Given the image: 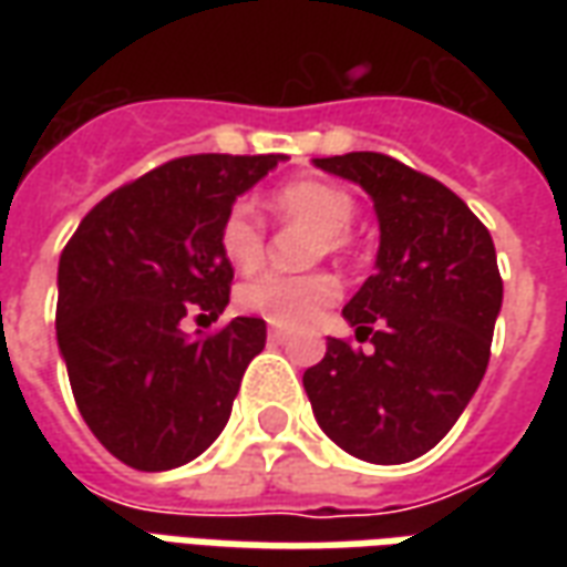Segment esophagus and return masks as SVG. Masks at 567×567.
<instances>
[{
	"label": "esophagus",
	"mask_w": 567,
	"mask_h": 567,
	"mask_svg": "<svg viewBox=\"0 0 567 567\" xmlns=\"http://www.w3.org/2000/svg\"><path fill=\"white\" fill-rule=\"evenodd\" d=\"M267 337H270L272 343H282L285 337H288V331H285V328H276V324H270V331H267Z\"/></svg>",
	"instance_id": "esophagus-1"
}]
</instances>
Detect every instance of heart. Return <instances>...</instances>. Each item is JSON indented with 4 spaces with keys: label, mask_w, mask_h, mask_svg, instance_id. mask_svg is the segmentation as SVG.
Here are the masks:
<instances>
[{
    "label": "heart",
    "mask_w": 567,
    "mask_h": 567,
    "mask_svg": "<svg viewBox=\"0 0 567 567\" xmlns=\"http://www.w3.org/2000/svg\"><path fill=\"white\" fill-rule=\"evenodd\" d=\"M270 209L279 221L316 227L319 236H312L309 258H321V255H343L349 248V227L355 221L358 203L346 187L333 182L300 178L272 190ZM218 248L236 270L251 272L260 267L267 251V227L248 203H234L224 212ZM337 295L340 285L331 272H300V276L264 272L236 291V303L272 324L297 328L321 316L337 300Z\"/></svg>",
    "instance_id": "obj_1"
}]
</instances>
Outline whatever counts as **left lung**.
I'll return each mask as SVG.
<instances>
[{
    "mask_svg": "<svg viewBox=\"0 0 567 567\" xmlns=\"http://www.w3.org/2000/svg\"><path fill=\"white\" fill-rule=\"evenodd\" d=\"M316 166L373 197L380 255L343 307L370 349L328 337L303 389L340 450L373 464L413 462L450 434L488 368L504 295L495 243L458 194L389 154L352 151Z\"/></svg>",
    "mask_w": 567,
    "mask_h": 567,
    "instance_id": "left-lung-1",
    "label": "left lung"
}]
</instances>
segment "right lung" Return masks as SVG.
<instances>
[{
  "label": "right lung",
  "instance_id": "obj_1",
  "mask_svg": "<svg viewBox=\"0 0 567 567\" xmlns=\"http://www.w3.org/2000/svg\"><path fill=\"white\" fill-rule=\"evenodd\" d=\"M285 154H187L100 199L60 255L56 343L81 419L136 471H169L209 450L230 419L264 319H218L234 267L218 227L234 199Z\"/></svg>",
  "mask_w": 567,
  "mask_h": 567
}]
</instances>
